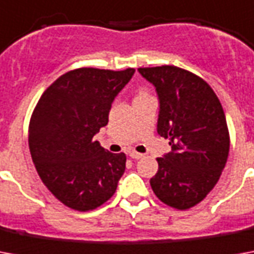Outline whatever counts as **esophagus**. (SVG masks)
Masks as SVG:
<instances>
[{
  "mask_svg": "<svg viewBox=\"0 0 254 254\" xmlns=\"http://www.w3.org/2000/svg\"><path fill=\"white\" fill-rule=\"evenodd\" d=\"M129 157L133 159H141L143 157V154H139L137 151H129Z\"/></svg>",
  "mask_w": 254,
  "mask_h": 254,
  "instance_id": "34e87169",
  "label": "esophagus"
}]
</instances>
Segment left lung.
<instances>
[{
  "instance_id": "obj_1",
  "label": "left lung",
  "mask_w": 254,
  "mask_h": 254,
  "mask_svg": "<svg viewBox=\"0 0 254 254\" xmlns=\"http://www.w3.org/2000/svg\"><path fill=\"white\" fill-rule=\"evenodd\" d=\"M159 100L157 131L171 151L158 161L150 186L159 200L189 209L207 196L224 170L229 133L220 101L203 79L174 65L138 68Z\"/></svg>"
}]
</instances>
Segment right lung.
Returning <instances> with one entry per match:
<instances>
[{
  "mask_svg": "<svg viewBox=\"0 0 254 254\" xmlns=\"http://www.w3.org/2000/svg\"><path fill=\"white\" fill-rule=\"evenodd\" d=\"M134 68H77L62 75L42 95L29 127V147L39 177L54 196L76 211L109 200L125 171L127 155L93 141L116 96Z\"/></svg>",
  "mask_w": 254,
  "mask_h": 254,
  "instance_id": "obj_1",
  "label": "right lung"
}]
</instances>
